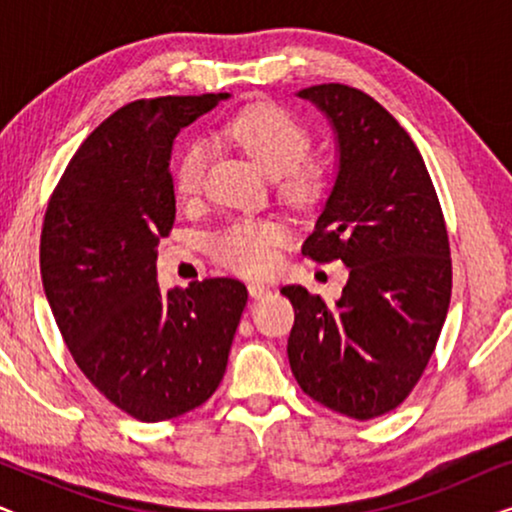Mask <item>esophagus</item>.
I'll use <instances>...</instances> for the list:
<instances>
[{
	"label": "esophagus",
	"mask_w": 512,
	"mask_h": 512,
	"mask_svg": "<svg viewBox=\"0 0 512 512\" xmlns=\"http://www.w3.org/2000/svg\"><path fill=\"white\" fill-rule=\"evenodd\" d=\"M249 296L254 298V300H261V298H265V296H270V286H265V284H258V282H251L249 286Z\"/></svg>",
	"instance_id": "34e87169"
}]
</instances>
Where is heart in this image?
<instances>
[{
  "instance_id": "heart-1",
  "label": "heart",
  "mask_w": 512,
  "mask_h": 512,
  "mask_svg": "<svg viewBox=\"0 0 512 512\" xmlns=\"http://www.w3.org/2000/svg\"><path fill=\"white\" fill-rule=\"evenodd\" d=\"M216 135L237 146L254 160L265 174L282 179L284 193L291 200H317L324 191V177L317 165L305 163L310 149V132L289 111L275 104H256L228 118ZM207 170L205 144H188L174 170V188L181 198L200 193ZM284 240V228L275 221L237 219L214 237L216 261L237 272H263L275 261V251Z\"/></svg>"
}]
</instances>
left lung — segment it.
<instances>
[{"mask_svg":"<svg viewBox=\"0 0 512 512\" xmlns=\"http://www.w3.org/2000/svg\"><path fill=\"white\" fill-rule=\"evenodd\" d=\"M335 137V177L312 261L349 268L328 305L305 286L282 293L296 310L289 363L300 389L340 415L373 419L410 394L445 324L452 293L447 230L422 153L373 97L342 83L298 90Z\"/></svg>","mask_w":512,"mask_h":512,"instance_id":"left-lung-1","label":"left lung"}]
</instances>
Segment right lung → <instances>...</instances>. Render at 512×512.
Masks as SVG:
<instances>
[{
  "label": "right lung",
  "mask_w": 512,
  "mask_h": 512,
  "mask_svg": "<svg viewBox=\"0 0 512 512\" xmlns=\"http://www.w3.org/2000/svg\"><path fill=\"white\" fill-rule=\"evenodd\" d=\"M228 93L125 104L69 160L41 230L46 300L83 375L139 422L191 412L223 380L247 305L230 277L163 291L156 258L177 200L181 128Z\"/></svg>",
  "instance_id": "obj_1"
}]
</instances>
